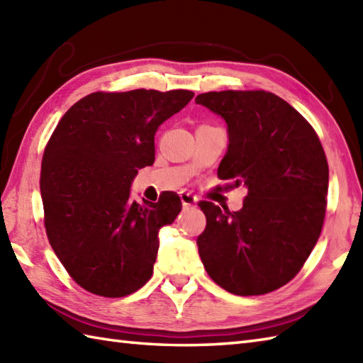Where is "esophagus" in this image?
<instances>
[{
	"mask_svg": "<svg viewBox=\"0 0 363 363\" xmlns=\"http://www.w3.org/2000/svg\"><path fill=\"white\" fill-rule=\"evenodd\" d=\"M179 198H181V203H182L184 207H194V206H196V203H198L196 196L189 194V191H181Z\"/></svg>",
	"mask_w": 363,
	"mask_h": 363,
	"instance_id": "34e87169",
	"label": "esophagus"
}]
</instances>
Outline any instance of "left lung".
I'll list each match as a JSON object with an SVG mask.
<instances>
[{"label":"left lung","instance_id":"8db88e82","mask_svg":"<svg viewBox=\"0 0 363 363\" xmlns=\"http://www.w3.org/2000/svg\"><path fill=\"white\" fill-rule=\"evenodd\" d=\"M195 103L226 121L218 177L248 189L237 212L198 204L207 218L199 257L221 289L265 295L296 276L318 240L329 182L325 151L303 115L269 91H209Z\"/></svg>","mask_w":363,"mask_h":363}]
</instances>
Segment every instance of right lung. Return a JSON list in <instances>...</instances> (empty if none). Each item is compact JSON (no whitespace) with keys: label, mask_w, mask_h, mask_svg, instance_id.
<instances>
[{"label":"right lung","mask_w":363,"mask_h":363,"mask_svg":"<svg viewBox=\"0 0 363 363\" xmlns=\"http://www.w3.org/2000/svg\"><path fill=\"white\" fill-rule=\"evenodd\" d=\"M189 90L91 94L60 118L42 159L40 194L51 248L82 289L130 295L150 281L159 230L181 212L173 191L137 203L130 184L152 165L157 128L189 104Z\"/></svg>","instance_id":"right-lung-1"}]
</instances>
